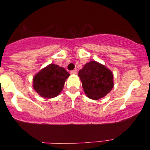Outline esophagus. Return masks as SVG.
<instances>
[{
    "label": "esophagus",
    "mask_w": 150,
    "mask_h": 150,
    "mask_svg": "<svg viewBox=\"0 0 150 150\" xmlns=\"http://www.w3.org/2000/svg\"><path fill=\"white\" fill-rule=\"evenodd\" d=\"M77 70L76 69L71 70V71H70V74H72V75H75V74H77Z\"/></svg>",
    "instance_id": "esophagus-1"
}]
</instances>
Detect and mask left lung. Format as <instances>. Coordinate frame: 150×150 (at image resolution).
<instances>
[{
    "instance_id": "left-lung-1",
    "label": "left lung",
    "mask_w": 150,
    "mask_h": 150,
    "mask_svg": "<svg viewBox=\"0 0 150 150\" xmlns=\"http://www.w3.org/2000/svg\"><path fill=\"white\" fill-rule=\"evenodd\" d=\"M87 97L98 100L105 97L113 87V75L106 66L97 61L86 63L78 73Z\"/></svg>"
}]
</instances>
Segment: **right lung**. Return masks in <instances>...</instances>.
Masks as SVG:
<instances>
[{
    "instance_id": "1",
    "label": "right lung",
    "mask_w": 150,
    "mask_h": 150,
    "mask_svg": "<svg viewBox=\"0 0 150 150\" xmlns=\"http://www.w3.org/2000/svg\"><path fill=\"white\" fill-rule=\"evenodd\" d=\"M69 73L59 65L51 63L34 75L33 88L41 97L50 99L56 97L64 87Z\"/></svg>"
}]
</instances>
